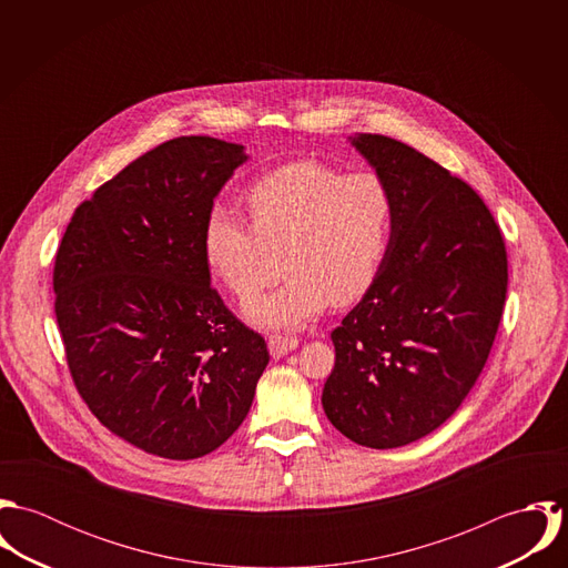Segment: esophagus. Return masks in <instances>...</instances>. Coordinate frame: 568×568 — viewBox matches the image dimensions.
<instances>
[{
  "mask_svg": "<svg viewBox=\"0 0 568 568\" xmlns=\"http://www.w3.org/2000/svg\"><path fill=\"white\" fill-rule=\"evenodd\" d=\"M300 345V338H293V336H282V334H275V336H271L268 338V352L273 354V356H284V354H288L291 349H295Z\"/></svg>",
  "mask_w": 568,
  "mask_h": 568,
  "instance_id": "obj_1",
  "label": "esophagus"
}]
</instances>
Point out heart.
<instances>
[{"mask_svg": "<svg viewBox=\"0 0 568 568\" xmlns=\"http://www.w3.org/2000/svg\"><path fill=\"white\" fill-rule=\"evenodd\" d=\"M246 205L251 223L225 207L210 212L203 257L244 304L262 291L273 253H284L286 282L246 308L260 327H302L329 302H358L389 255L396 196L374 170L345 172L320 160L286 163L248 187Z\"/></svg>", "mask_w": 568, "mask_h": 568, "instance_id": "obj_1", "label": "heart"}]
</instances>
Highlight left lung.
<instances>
[{"label": "left lung", "instance_id": "obj_1", "mask_svg": "<svg viewBox=\"0 0 568 568\" xmlns=\"http://www.w3.org/2000/svg\"><path fill=\"white\" fill-rule=\"evenodd\" d=\"M352 144L396 196L389 255L332 329L325 415L352 442L398 448L442 426L484 372L507 295V251L484 199L387 135Z\"/></svg>", "mask_w": 568, "mask_h": 568}]
</instances>
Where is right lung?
<instances>
[{"instance_id":"add662e5","label":"right lung","mask_w":568,"mask_h":568,"mask_svg":"<svg viewBox=\"0 0 568 568\" xmlns=\"http://www.w3.org/2000/svg\"><path fill=\"white\" fill-rule=\"evenodd\" d=\"M244 160L216 138L168 140L82 201L57 251L54 313L84 405L165 459L227 442L268 363L203 257L214 199Z\"/></svg>"}]
</instances>
